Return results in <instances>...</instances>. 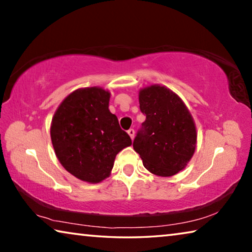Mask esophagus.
Listing matches in <instances>:
<instances>
[{
	"label": "esophagus",
	"mask_w": 252,
	"mask_h": 252,
	"mask_svg": "<svg viewBox=\"0 0 252 252\" xmlns=\"http://www.w3.org/2000/svg\"><path fill=\"white\" fill-rule=\"evenodd\" d=\"M127 134L130 135V138L133 140L134 139V134H135V132H134V130L133 129H130V130H127Z\"/></svg>",
	"instance_id": "34e87169"
}]
</instances>
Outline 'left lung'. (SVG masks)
<instances>
[{"label": "left lung", "mask_w": 252, "mask_h": 252, "mask_svg": "<svg viewBox=\"0 0 252 252\" xmlns=\"http://www.w3.org/2000/svg\"><path fill=\"white\" fill-rule=\"evenodd\" d=\"M139 103L146 121L134 138V151L151 173L174 176L186 168L194 153L193 119L180 97L159 84L141 89Z\"/></svg>", "instance_id": "obj_1"}]
</instances>
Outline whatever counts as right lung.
Here are the masks:
<instances>
[{
    "mask_svg": "<svg viewBox=\"0 0 252 252\" xmlns=\"http://www.w3.org/2000/svg\"><path fill=\"white\" fill-rule=\"evenodd\" d=\"M109 100L110 92L102 88L78 89L62 101L52 119L51 140L60 163L85 182L108 178L118 153L132 144L110 112Z\"/></svg>",
    "mask_w": 252,
    "mask_h": 252,
    "instance_id": "add662e5",
    "label": "right lung"
}]
</instances>
